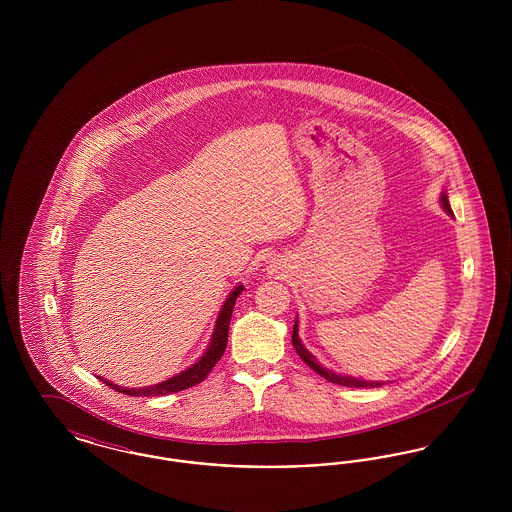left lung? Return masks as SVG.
<instances>
[{"label": "left lung", "instance_id": "1", "mask_svg": "<svg viewBox=\"0 0 512 512\" xmlns=\"http://www.w3.org/2000/svg\"><path fill=\"white\" fill-rule=\"evenodd\" d=\"M441 203H443V209H445L449 215H453L451 205H449V201H447V195H441ZM292 343L293 349L297 351V355H299L307 365L311 366L317 374H320L324 380H328V382H332V384H340V386H347V388H380V386H382L380 382H365V380H357V378L334 374V372H330V370H326V368H322L318 363H315V357L301 345V341L297 338V322L293 324Z\"/></svg>", "mask_w": 512, "mask_h": 512}]
</instances>
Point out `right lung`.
Listing matches in <instances>:
<instances>
[{
	"label": "right lung",
	"mask_w": 512,
	"mask_h": 512,
	"mask_svg": "<svg viewBox=\"0 0 512 512\" xmlns=\"http://www.w3.org/2000/svg\"><path fill=\"white\" fill-rule=\"evenodd\" d=\"M242 290H244V288L238 286L234 292L230 293V297L226 299V303L222 305V311H220L219 318H217V326H215V334H213L211 345H209V349L205 351V355H203L192 368L180 372L178 376H174V378L167 380V382H161V384L151 386V388H140V390H126V388H121V386H117V384H111L109 380H103V378H99V380H101L103 384H107L109 388L119 391V393L134 395V397H140V395H144V397H151V395H153V397H155V395H167V393L188 390V388H192L195 384L203 382V380L207 378V374L219 363V359L222 357L224 349H226L228 326H230V318H232V311H234V303H236V299H238V295L242 293Z\"/></svg>",
	"instance_id": "add662e5"
}]
</instances>
